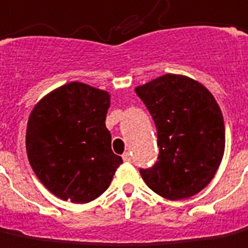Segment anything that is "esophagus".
<instances>
[{"label": "esophagus", "instance_id": "esophagus-1", "mask_svg": "<svg viewBox=\"0 0 248 248\" xmlns=\"http://www.w3.org/2000/svg\"><path fill=\"white\" fill-rule=\"evenodd\" d=\"M122 158H124V161H126V162H130V161H131V154H130L129 152H126V153H124V155H122Z\"/></svg>", "mask_w": 248, "mask_h": 248}]
</instances>
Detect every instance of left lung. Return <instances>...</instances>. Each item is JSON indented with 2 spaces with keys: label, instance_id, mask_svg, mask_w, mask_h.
Instances as JSON below:
<instances>
[{
  "label": "left lung",
  "instance_id": "obj_1",
  "mask_svg": "<svg viewBox=\"0 0 248 248\" xmlns=\"http://www.w3.org/2000/svg\"><path fill=\"white\" fill-rule=\"evenodd\" d=\"M150 112L158 161L140 169L143 181L168 200L188 199L211 183L226 145L224 121L214 95L196 80L166 74L136 88Z\"/></svg>",
  "mask_w": 248,
  "mask_h": 248
}]
</instances>
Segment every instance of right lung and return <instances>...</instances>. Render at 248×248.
Returning a JSON list of instances; mask_svg holds the SVG:
<instances>
[{"label":"right lung","mask_w":248,"mask_h":248,"mask_svg":"<svg viewBox=\"0 0 248 248\" xmlns=\"http://www.w3.org/2000/svg\"><path fill=\"white\" fill-rule=\"evenodd\" d=\"M108 107V93L71 82L46 95L31 112L28 160L43 185L62 200L93 202L122 164L105 124Z\"/></svg>","instance_id":"obj_1"}]
</instances>
